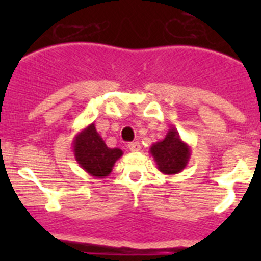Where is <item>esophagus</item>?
I'll return each instance as SVG.
<instances>
[{
  "label": "esophagus",
  "mask_w": 261,
  "mask_h": 261,
  "mask_svg": "<svg viewBox=\"0 0 261 261\" xmlns=\"http://www.w3.org/2000/svg\"><path fill=\"white\" fill-rule=\"evenodd\" d=\"M128 149L130 151H138L140 149H141V145H140V142H130V144H128Z\"/></svg>",
  "instance_id": "obj_1"
}]
</instances>
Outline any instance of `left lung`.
<instances>
[{"instance_id":"1","label":"left lung","mask_w":261,"mask_h":261,"mask_svg":"<svg viewBox=\"0 0 261 261\" xmlns=\"http://www.w3.org/2000/svg\"><path fill=\"white\" fill-rule=\"evenodd\" d=\"M150 154L162 174H179L187 167L191 158V147L186 144L175 128H170L162 141L151 145Z\"/></svg>"}]
</instances>
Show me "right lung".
Returning a JSON list of instances; mask_svg holds the SVG:
<instances>
[{"label": "right lung", "instance_id": "add662e5", "mask_svg": "<svg viewBox=\"0 0 261 261\" xmlns=\"http://www.w3.org/2000/svg\"><path fill=\"white\" fill-rule=\"evenodd\" d=\"M73 153L78 165L94 177L108 176L112 171L117 159L123 155V150L119 147L111 149L103 141L95 129V124L91 123L75 135L73 140Z\"/></svg>", "mask_w": 261, "mask_h": 261}]
</instances>
